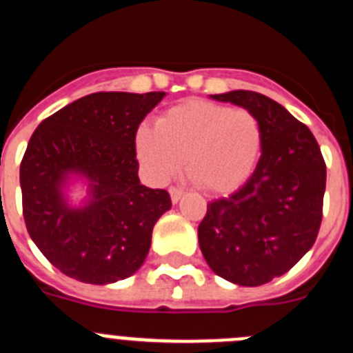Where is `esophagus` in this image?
<instances>
[{"mask_svg":"<svg viewBox=\"0 0 353 353\" xmlns=\"http://www.w3.org/2000/svg\"><path fill=\"white\" fill-rule=\"evenodd\" d=\"M170 196H171V201H173V203H179L180 198L183 196V191L180 189V187H170Z\"/></svg>","mask_w":353,"mask_h":353,"instance_id":"34e87169","label":"esophagus"}]
</instances>
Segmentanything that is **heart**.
I'll list each match as a JSON object with an SVG mask.
<instances>
[{
  "instance_id": "b5f03b06",
  "label": "heart",
  "mask_w": 353,
  "mask_h": 353,
  "mask_svg": "<svg viewBox=\"0 0 353 353\" xmlns=\"http://www.w3.org/2000/svg\"><path fill=\"white\" fill-rule=\"evenodd\" d=\"M263 150V129L245 108L189 99L166 109L157 127L141 125L136 152L157 182L185 171L210 194H230L254 173Z\"/></svg>"
}]
</instances>
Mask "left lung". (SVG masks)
I'll return each mask as SVG.
<instances>
[{
  "instance_id": "8db88e82",
  "label": "left lung",
  "mask_w": 353,
  "mask_h": 353,
  "mask_svg": "<svg viewBox=\"0 0 353 353\" xmlns=\"http://www.w3.org/2000/svg\"><path fill=\"white\" fill-rule=\"evenodd\" d=\"M212 99L256 114L263 150L239 191L208 203L198 226L199 248L217 276L260 286L288 272L313 248L322 224L325 161L313 132L269 97L235 90Z\"/></svg>"
}]
</instances>
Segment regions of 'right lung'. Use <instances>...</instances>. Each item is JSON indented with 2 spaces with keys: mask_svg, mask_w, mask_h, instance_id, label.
<instances>
[{
  "mask_svg": "<svg viewBox=\"0 0 353 353\" xmlns=\"http://www.w3.org/2000/svg\"><path fill=\"white\" fill-rule=\"evenodd\" d=\"M164 92H99L40 123L21 161L23 215L31 240L65 276L108 285L145 261L152 230L171 208L164 189L139 182L136 132ZM70 174L90 182V201L68 208Z\"/></svg>",
  "mask_w": 353,
  "mask_h": 353,
  "instance_id": "right-lung-1",
  "label": "right lung"
}]
</instances>
